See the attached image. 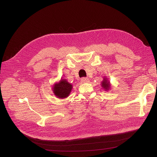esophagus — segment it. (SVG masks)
<instances>
[{"label": "esophagus", "instance_id": "1", "mask_svg": "<svg viewBox=\"0 0 157 157\" xmlns=\"http://www.w3.org/2000/svg\"><path fill=\"white\" fill-rule=\"evenodd\" d=\"M81 81L82 82H89V79L87 78H82L81 79Z\"/></svg>", "mask_w": 157, "mask_h": 157}]
</instances>
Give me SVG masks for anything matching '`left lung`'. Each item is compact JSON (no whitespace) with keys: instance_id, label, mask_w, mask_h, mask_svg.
Listing matches in <instances>:
<instances>
[{"instance_id":"8db88e82","label":"left lung","mask_w":157,"mask_h":157,"mask_svg":"<svg viewBox=\"0 0 157 157\" xmlns=\"http://www.w3.org/2000/svg\"><path fill=\"white\" fill-rule=\"evenodd\" d=\"M101 86L102 88L104 89L105 91H109L110 90V87H111L110 82L108 80V78H107V77L105 76L103 77V79L101 83Z\"/></svg>"}]
</instances>
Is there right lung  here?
Here are the masks:
<instances>
[{"label": "right lung", "instance_id": "obj_1", "mask_svg": "<svg viewBox=\"0 0 157 157\" xmlns=\"http://www.w3.org/2000/svg\"><path fill=\"white\" fill-rule=\"evenodd\" d=\"M52 89L57 98L62 99L69 97L72 89V85L66 79L61 78L59 82H55Z\"/></svg>", "mask_w": 157, "mask_h": 157}]
</instances>
